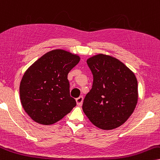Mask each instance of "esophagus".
I'll list each match as a JSON object with an SVG mask.
<instances>
[{
    "label": "esophagus",
    "mask_w": 160,
    "mask_h": 160,
    "mask_svg": "<svg viewBox=\"0 0 160 160\" xmlns=\"http://www.w3.org/2000/svg\"><path fill=\"white\" fill-rule=\"evenodd\" d=\"M83 96H79V97H78L76 99V103L78 104V106H81L82 104V102H83Z\"/></svg>",
    "instance_id": "34e87169"
}]
</instances>
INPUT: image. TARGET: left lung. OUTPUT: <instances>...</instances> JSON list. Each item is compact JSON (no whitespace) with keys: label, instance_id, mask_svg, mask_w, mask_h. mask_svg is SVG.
<instances>
[{"label":"left lung","instance_id":"1","mask_svg":"<svg viewBox=\"0 0 160 160\" xmlns=\"http://www.w3.org/2000/svg\"><path fill=\"white\" fill-rule=\"evenodd\" d=\"M93 76L92 86L82 109L98 128L112 130L127 121L138 100L134 73L117 58L98 54L87 60Z\"/></svg>","mask_w":160,"mask_h":160}]
</instances>
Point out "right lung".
Returning a JSON list of instances; mask_svg holds the SVG:
<instances>
[{
    "label": "right lung",
    "mask_w": 160,
    "mask_h": 160,
    "mask_svg": "<svg viewBox=\"0 0 160 160\" xmlns=\"http://www.w3.org/2000/svg\"><path fill=\"white\" fill-rule=\"evenodd\" d=\"M79 61L77 55L54 50L27 69L20 84V98L26 113L35 122L52 125L76 105L70 96L68 75Z\"/></svg>",
    "instance_id": "obj_1"
}]
</instances>
